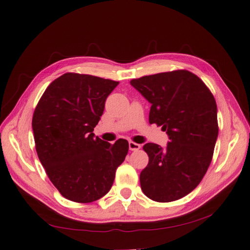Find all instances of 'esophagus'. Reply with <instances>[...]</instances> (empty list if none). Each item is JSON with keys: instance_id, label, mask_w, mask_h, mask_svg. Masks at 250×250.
I'll list each match as a JSON object with an SVG mask.
<instances>
[{"instance_id": "esophagus-1", "label": "esophagus", "mask_w": 250, "mask_h": 250, "mask_svg": "<svg viewBox=\"0 0 250 250\" xmlns=\"http://www.w3.org/2000/svg\"><path fill=\"white\" fill-rule=\"evenodd\" d=\"M141 148V145L137 144V143H134V142H129V149L132 150V151H136L139 150Z\"/></svg>"}]
</instances>
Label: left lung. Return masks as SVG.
I'll return each instance as SVG.
<instances>
[{
    "instance_id": "obj_1",
    "label": "left lung",
    "mask_w": 250,
    "mask_h": 250,
    "mask_svg": "<svg viewBox=\"0 0 250 250\" xmlns=\"http://www.w3.org/2000/svg\"><path fill=\"white\" fill-rule=\"evenodd\" d=\"M130 83L151 104L149 124L162 125L166 149L147 143L149 162L140 175L141 188L156 202L184 198L196 188L213 159L218 136L214 95L201 79L186 70L132 79Z\"/></svg>"
}]
</instances>
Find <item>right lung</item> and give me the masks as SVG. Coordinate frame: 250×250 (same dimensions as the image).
Here are the masks:
<instances>
[{"mask_svg": "<svg viewBox=\"0 0 250 250\" xmlns=\"http://www.w3.org/2000/svg\"><path fill=\"white\" fill-rule=\"evenodd\" d=\"M118 82L65 73L52 82L37 103L32 128L35 148L47 176L65 199L90 203L113 186L129 143L94 137L105 101Z\"/></svg>", "mask_w": 250, "mask_h": 250, "instance_id": "obj_1", "label": "right lung"}]
</instances>
